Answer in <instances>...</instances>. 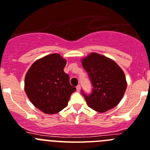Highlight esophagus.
Segmentation results:
<instances>
[{"label":"esophagus","instance_id":"obj_1","mask_svg":"<svg viewBox=\"0 0 150 150\" xmlns=\"http://www.w3.org/2000/svg\"><path fill=\"white\" fill-rule=\"evenodd\" d=\"M76 90H77V91H80V90H81V86L80 85H78L76 87Z\"/></svg>","mask_w":150,"mask_h":150}]
</instances>
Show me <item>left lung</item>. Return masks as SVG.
I'll use <instances>...</instances> for the list:
<instances>
[{
    "mask_svg": "<svg viewBox=\"0 0 150 150\" xmlns=\"http://www.w3.org/2000/svg\"><path fill=\"white\" fill-rule=\"evenodd\" d=\"M93 84L89 96L83 93L90 108L106 112L120 103L127 88V81L123 70L110 58L97 53H91L81 59Z\"/></svg>",
    "mask_w": 150,
    "mask_h": 150,
    "instance_id": "1",
    "label": "left lung"
}]
</instances>
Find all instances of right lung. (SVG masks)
Returning <instances> with one entry per match:
<instances>
[{
  "label": "right lung",
  "mask_w": 150,
  "mask_h": 150,
  "mask_svg": "<svg viewBox=\"0 0 150 150\" xmlns=\"http://www.w3.org/2000/svg\"><path fill=\"white\" fill-rule=\"evenodd\" d=\"M66 59L52 53L37 59L25 77V91L34 106L46 114L59 112L68 105L76 88L64 72Z\"/></svg>",
  "instance_id": "add662e5"
}]
</instances>
